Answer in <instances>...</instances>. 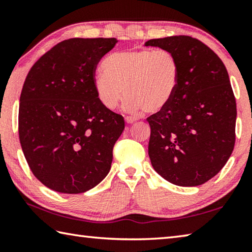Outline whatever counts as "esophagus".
Instances as JSON below:
<instances>
[{"mask_svg": "<svg viewBox=\"0 0 252 252\" xmlns=\"http://www.w3.org/2000/svg\"><path fill=\"white\" fill-rule=\"evenodd\" d=\"M136 120H138V119L134 117H126V122L129 123V125H131V123H134Z\"/></svg>", "mask_w": 252, "mask_h": 252, "instance_id": "1", "label": "esophagus"}]
</instances>
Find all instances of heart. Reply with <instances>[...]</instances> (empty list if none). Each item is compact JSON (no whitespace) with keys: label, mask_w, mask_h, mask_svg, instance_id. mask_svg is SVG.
<instances>
[{"label":"heart","mask_w":252,"mask_h":252,"mask_svg":"<svg viewBox=\"0 0 252 252\" xmlns=\"http://www.w3.org/2000/svg\"><path fill=\"white\" fill-rule=\"evenodd\" d=\"M94 79L100 103L113 111L127 96L129 111L164 110L176 95L180 66L176 55L165 49H133L110 54Z\"/></svg>","instance_id":"b5f03b06"}]
</instances>
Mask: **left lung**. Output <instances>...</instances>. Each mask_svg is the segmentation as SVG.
Listing matches in <instances>:
<instances>
[{
    "label": "left lung",
    "instance_id": "1",
    "mask_svg": "<svg viewBox=\"0 0 252 252\" xmlns=\"http://www.w3.org/2000/svg\"><path fill=\"white\" fill-rule=\"evenodd\" d=\"M146 46L171 51L180 66L171 103L147 119L152 167L176 186L203 185L224 167L236 141L237 105L227 69L188 35L149 40Z\"/></svg>",
    "mask_w": 252,
    "mask_h": 252
}]
</instances>
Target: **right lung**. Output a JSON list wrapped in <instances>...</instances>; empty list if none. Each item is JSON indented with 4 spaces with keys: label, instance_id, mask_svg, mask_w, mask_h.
I'll return each mask as SVG.
<instances>
[{
    "label": "right lung",
    "instance_id": "right-lung-1",
    "mask_svg": "<svg viewBox=\"0 0 252 252\" xmlns=\"http://www.w3.org/2000/svg\"><path fill=\"white\" fill-rule=\"evenodd\" d=\"M118 40L69 39L37 60L20 96L19 136L37 180L61 193H82L103 180L125 130L94 90L97 63Z\"/></svg>",
    "mask_w": 252,
    "mask_h": 252
}]
</instances>
